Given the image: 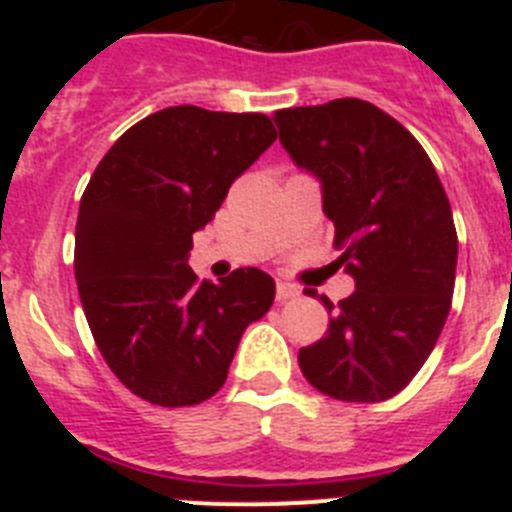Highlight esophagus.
<instances>
[{
  "instance_id": "esophagus-1",
  "label": "esophagus",
  "mask_w": 512,
  "mask_h": 512,
  "mask_svg": "<svg viewBox=\"0 0 512 512\" xmlns=\"http://www.w3.org/2000/svg\"><path fill=\"white\" fill-rule=\"evenodd\" d=\"M295 297H300V287H295V284H289V282H277V300L279 302L295 300Z\"/></svg>"
}]
</instances>
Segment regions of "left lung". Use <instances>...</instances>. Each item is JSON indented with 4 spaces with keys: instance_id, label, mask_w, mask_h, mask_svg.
<instances>
[{
    "instance_id": "8db88e82",
    "label": "left lung",
    "mask_w": 512,
    "mask_h": 512,
    "mask_svg": "<svg viewBox=\"0 0 512 512\" xmlns=\"http://www.w3.org/2000/svg\"><path fill=\"white\" fill-rule=\"evenodd\" d=\"M279 140L323 184L341 266L356 292L338 305L300 369L323 395L382 402L431 356L449 318L456 228L449 197L418 140L364 99H333L274 115Z\"/></svg>"
}]
</instances>
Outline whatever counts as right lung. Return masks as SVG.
I'll return each mask as SVG.
<instances>
[{
  "instance_id": "add662e5",
  "label": "right lung",
  "mask_w": 512,
  "mask_h": 512,
  "mask_svg": "<svg viewBox=\"0 0 512 512\" xmlns=\"http://www.w3.org/2000/svg\"><path fill=\"white\" fill-rule=\"evenodd\" d=\"M277 140L259 112L179 104L135 122L104 153L76 220L74 271L97 348L133 395L161 408L210 400L243 330L274 302V279L189 269L192 235L230 184Z\"/></svg>"
}]
</instances>
